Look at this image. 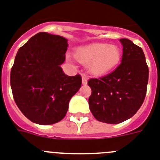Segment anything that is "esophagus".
Returning a JSON list of instances; mask_svg holds the SVG:
<instances>
[{
    "instance_id": "1",
    "label": "esophagus",
    "mask_w": 160,
    "mask_h": 160,
    "mask_svg": "<svg viewBox=\"0 0 160 160\" xmlns=\"http://www.w3.org/2000/svg\"><path fill=\"white\" fill-rule=\"evenodd\" d=\"M87 83H88V76H87L86 75L83 74L82 75V84H84V85H85V84H87Z\"/></svg>"
}]
</instances>
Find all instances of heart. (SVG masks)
<instances>
[{
    "label": "heart",
    "mask_w": 160,
    "mask_h": 160,
    "mask_svg": "<svg viewBox=\"0 0 160 160\" xmlns=\"http://www.w3.org/2000/svg\"><path fill=\"white\" fill-rule=\"evenodd\" d=\"M74 56L81 63L88 64L91 73L99 76L111 72L118 65L121 50L116 45L93 42L77 47Z\"/></svg>",
    "instance_id": "heart-1"
}]
</instances>
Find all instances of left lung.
<instances>
[{
    "instance_id": "1",
    "label": "left lung",
    "mask_w": 160,
    "mask_h": 160,
    "mask_svg": "<svg viewBox=\"0 0 160 160\" xmlns=\"http://www.w3.org/2000/svg\"><path fill=\"white\" fill-rule=\"evenodd\" d=\"M123 46L120 65L100 79H90L89 109L98 121L117 124L136 114L144 102L149 69L142 48L128 39L119 40Z\"/></svg>"
}]
</instances>
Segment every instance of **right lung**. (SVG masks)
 <instances>
[{"label":"right lung","instance_id":"1","mask_svg":"<svg viewBox=\"0 0 160 160\" xmlns=\"http://www.w3.org/2000/svg\"><path fill=\"white\" fill-rule=\"evenodd\" d=\"M68 46L65 37L39 32L16 54L10 72L12 92L20 111L33 123L48 125L62 120L81 86L80 75L67 76L61 68Z\"/></svg>","mask_w":160,"mask_h":160}]
</instances>
